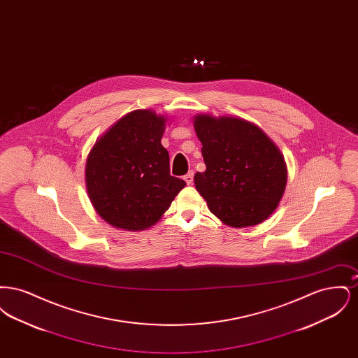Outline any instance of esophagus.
Listing matches in <instances>:
<instances>
[{"label": "esophagus", "instance_id": "1", "mask_svg": "<svg viewBox=\"0 0 358 358\" xmlns=\"http://www.w3.org/2000/svg\"><path fill=\"white\" fill-rule=\"evenodd\" d=\"M193 176H194V171H190L184 176V180L187 182V185H190L193 182Z\"/></svg>", "mask_w": 358, "mask_h": 358}]
</instances>
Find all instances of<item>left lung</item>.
<instances>
[{"label":"left lung","instance_id":"obj_1","mask_svg":"<svg viewBox=\"0 0 358 358\" xmlns=\"http://www.w3.org/2000/svg\"><path fill=\"white\" fill-rule=\"evenodd\" d=\"M193 124L206 166L194 174V185L209 210L235 228L264 222L287 184L280 150L263 130L241 118L200 114Z\"/></svg>","mask_w":358,"mask_h":358}]
</instances>
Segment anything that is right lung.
I'll list each match as a JSON object with an SVG mask.
<instances>
[{
	"label": "right lung",
	"mask_w": 358,
	"mask_h": 358,
	"mask_svg": "<svg viewBox=\"0 0 358 358\" xmlns=\"http://www.w3.org/2000/svg\"><path fill=\"white\" fill-rule=\"evenodd\" d=\"M165 123L152 110L133 111L111 126L87 157L88 197L115 228H150L187 185L171 176L169 153L161 145Z\"/></svg>",
	"instance_id": "right-lung-1"
}]
</instances>
